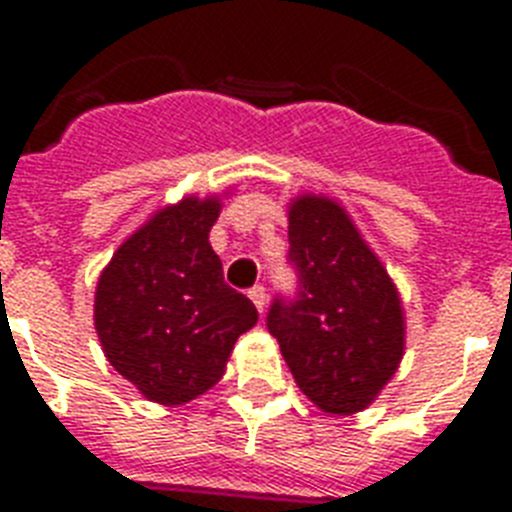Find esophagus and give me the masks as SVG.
I'll use <instances>...</instances> for the list:
<instances>
[{
    "instance_id": "esophagus-1",
    "label": "esophagus",
    "mask_w": 512,
    "mask_h": 512,
    "mask_svg": "<svg viewBox=\"0 0 512 512\" xmlns=\"http://www.w3.org/2000/svg\"><path fill=\"white\" fill-rule=\"evenodd\" d=\"M249 300L255 303V308L260 313L265 311V287H252L249 289Z\"/></svg>"
}]
</instances>
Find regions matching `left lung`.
Masks as SVG:
<instances>
[{"label": "left lung", "mask_w": 512, "mask_h": 512, "mask_svg": "<svg viewBox=\"0 0 512 512\" xmlns=\"http://www.w3.org/2000/svg\"><path fill=\"white\" fill-rule=\"evenodd\" d=\"M297 297H276L268 332L297 388L327 414H356L380 396L404 356V308L380 257L329 196L289 204Z\"/></svg>", "instance_id": "8db88e82"}]
</instances>
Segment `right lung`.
Listing matches in <instances>:
<instances>
[{
  "label": "right lung",
  "mask_w": 512,
  "mask_h": 512,
  "mask_svg": "<svg viewBox=\"0 0 512 512\" xmlns=\"http://www.w3.org/2000/svg\"><path fill=\"white\" fill-rule=\"evenodd\" d=\"M220 196H185L143 223L95 289V329L124 380L156 404H188L225 372L233 345L257 324L249 297L223 281L209 247Z\"/></svg>",
  "instance_id": "1"
}]
</instances>
